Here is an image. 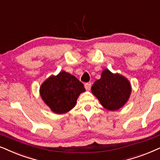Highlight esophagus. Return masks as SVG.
Masks as SVG:
<instances>
[{"mask_svg":"<svg viewBox=\"0 0 160 160\" xmlns=\"http://www.w3.org/2000/svg\"><path fill=\"white\" fill-rule=\"evenodd\" d=\"M84 86H85V88H86L87 91H89L91 89V83H88V82H87V83H85Z\"/></svg>","mask_w":160,"mask_h":160,"instance_id":"esophagus-1","label":"esophagus"}]
</instances>
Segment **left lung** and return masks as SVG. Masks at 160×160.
<instances>
[{"instance_id": "left-lung-1", "label": "left lung", "mask_w": 160, "mask_h": 160, "mask_svg": "<svg viewBox=\"0 0 160 160\" xmlns=\"http://www.w3.org/2000/svg\"><path fill=\"white\" fill-rule=\"evenodd\" d=\"M91 91L104 108L108 110H117L128 100L131 86L124 77L105 69L102 72L101 78L94 82Z\"/></svg>"}]
</instances>
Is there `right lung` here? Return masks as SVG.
<instances>
[{"label": "right lung", "instance_id": "right-lung-1", "mask_svg": "<svg viewBox=\"0 0 160 160\" xmlns=\"http://www.w3.org/2000/svg\"><path fill=\"white\" fill-rule=\"evenodd\" d=\"M85 91L83 84L78 79L63 71L42 83L40 94L52 111L62 114L75 106L79 95Z\"/></svg>", "mask_w": 160, "mask_h": 160}]
</instances>
